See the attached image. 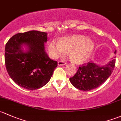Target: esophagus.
I'll list each match as a JSON object with an SVG mask.
<instances>
[{
  "mask_svg": "<svg viewBox=\"0 0 121 121\" xmlns=\"http://www.w3.org/2000/svg\"><path fill=\"white\" fill-rule=\"evenodd\" d=\"M66 64H67V63H66L65 61H59L58 62V65L60 66L64 65H65Z\"/></svg>",
  "mask_w": 121,
  "mask_h": 121,
  "instance_id": "34e87169",
  "label": "esophagus"
}]
</instances>
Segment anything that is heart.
Wrapping results in <instances>:
<instances>
[{"label":"heart","mask_w":121,"mask_h":121,"mask_svg":"<svg viewBox=\"0 0 121 121\" xmlns=\"http://www.w3.org/2000/svg\"><path fill=\"white\" fill-rule=\"evenodd\" d=\"M91 39L81 35L63 38L58 43L52 40L49 44V51L53 58L64 57L69 52V58L76 64H82L88 60L94 49Z\"/></svg>","instance_id":"b5f03b06"}]
</instances>
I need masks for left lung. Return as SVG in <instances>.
<instances>
[{
	"instance_id": "obj_1",
	"label": "left lung",
	"mask_w": 121,
	"mask_h": 121,
	"mask_svg": "<svg viewBox=\"0 0 121 121\" xmlns=\"http://www.w3.org/2000/svg\"><path fill=\"white\" fill-rule=\"evenodd\" d=\"M114 53L116 54L117 50ZM115 64V59L104 66H99L89 62L86 64L79 66L75 75L69 78V81L75 87L80 91H91L97 88L107 80L114 70Z\"/></svg>"
}]
</instances>
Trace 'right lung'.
Listing matches in <instances>:
<instances>
[{"instance_id": "1", "label": "right lung", "mask_w": 121, "mask_h": 121, "mask_svg": "<svg viewBox=\"0 0 121 121\" xmlns=\"http://www.w3.org/2000/svg\"><path fill=\"white\" fill-rule=\"evenodd\" d=\"M46 32L30 30L13 36L5 47L6 68L11 79L21 87L36 90L50 81L57 62L44 51ZM28 50L24 52L22 45Z\"/></svg>"}]
</instances>
